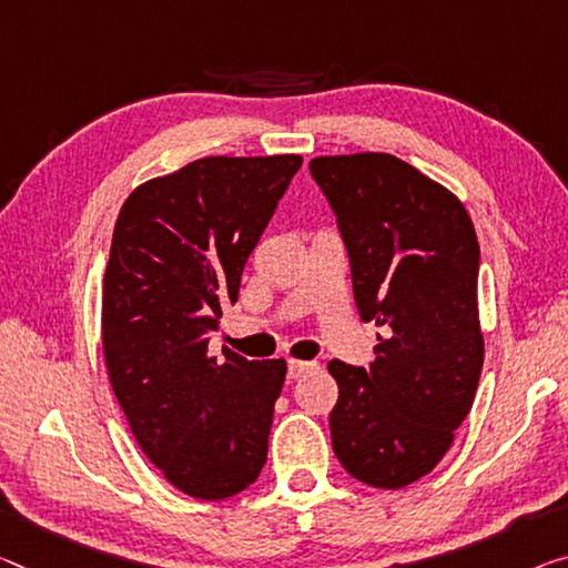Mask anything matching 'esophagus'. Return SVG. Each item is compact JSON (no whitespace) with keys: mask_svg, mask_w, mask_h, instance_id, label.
Returning <instances> with one entry per match:
<instances>
[{"mask_svg":"<svg viewBox=\"0 0 568 568\" xmlns=\"http://www.w3.org/2000/svg\"><path fill=\"white\" fill-rule=\"evenodd\" d=\"M317 368V363L314 361H290V368H286V373H290V378L294 381V378H300V375H304V373H310V371H314Z\"/></svg>","mask_w":568,"mask_h":568,"instance_id":"obj_1","label":"esophagus"}]
</instances>
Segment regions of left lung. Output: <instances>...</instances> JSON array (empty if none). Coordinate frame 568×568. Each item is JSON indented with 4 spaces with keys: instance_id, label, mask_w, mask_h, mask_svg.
<instances>
[{
    "instance_id": "8db88e82",
    "label": "left lung",
    "mask_w": 568,
    "mask_h": 568,
    "mask_svg": "<svg viewBox=\"0 0 568 568\" xmlns=\"http://www.w3.org/2000/svg\"><path fill=\"white\" fill-rule=\"evenodd\" d=\"M363 322L386 327L371 371L329 361L333 449L355 479L398 490L429 475L475 400L479 243L462 200L386 152L314 156Z\"/></svg>"
}]
</instances>
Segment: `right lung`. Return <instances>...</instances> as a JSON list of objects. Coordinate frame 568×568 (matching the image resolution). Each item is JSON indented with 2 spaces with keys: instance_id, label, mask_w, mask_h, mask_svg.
Segmentation results:
<instances>
[{
  "instance_id": "1",
  "label": "right lung",
  "mask_w": 568,
  "mask_h": 568,
  "mask_svg": "<svg viewBox=\"0 0 568 568\" xmlns=\"http://www.w3.org/2000/svg\"><path fill=\"white\" fill-rule=\"evenodd\" d=\"M302 168L300 154L203 156L132 190L113 225L101 339L139 447L197 500H225L266 462L286 361L207 355L223 304Z\"/></svg>"
}]
</instances>
